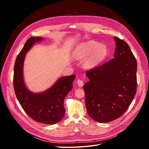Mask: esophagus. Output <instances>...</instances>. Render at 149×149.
Segmentation results:
<instances>
[{"mask_svg": "<svg viewBox=\"0 0 149 149\" xmlns=\"http://www.w3.org/2000/svg\"><path fill=\"white\" fill-rule=\"evenodd\" d=\"M77 84H78V86L79 87H82V86H83V85H84V82H83V81H82V80L78 79L77 80Z\"/></svg>", "mask_w": 149, "mask_h": 149, "instance_id": "obj_1", "label": "esophagus"}]
</instances>
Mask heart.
I'll use <instances>...</instances> for the list:
<instances>
[{"mask_svg": "<svg viewBox=\"0 0 149 149\" xmlns=\"http://www.w3.org/2000/svg\"><path fill=\"white\" fill-rule=\"evenodd\" d=\"M107 49L104 45L95 41H88L78 47L74 56L77 59H82L89 55L84 62L86 68H93L101 62L107 55Z\"/></svg>", "mask_w": 149, "mask_h": 149, "instance_id": "heart-1", "label": "heart"}]
</instances>
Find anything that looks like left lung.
<instances>
[{"label":"left lung","mask_w":149,"mask_h":149,"mask_svg":"<svg viewBox=\"0 0 149 149\" xmlns=\"http://www.w3.org/2000/svg\"><path fill=\"white\" fill-rule=\"evenodd\" d=\"M114 58L86 72L90 81L84 85L89 116L108 123L128 109L137 91V61L125 41L114 37Z\"/></svg>","instance_id":"1"}]
</instances>
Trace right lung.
<instances>
[{"label": "right lung", "mask_w": 149, "mask_h": 149, "mask_svg": "<svg viewBox=\"0 0 149 149\" xmlns=\"http://www.w3.org/2000/svg\"><path fill=\"white\" fill-rule=\"evenodd\" d=\"M42 40L40 37L29 38L18 54L14 65L13 87L21 107L32 119L42 124H54L65 115L63 101L72 89L75 75L60 78L52 87L42 93H33L26 88L23 77L26 53L35 42Z\"/></svg>", "instance_id": "obj_1"}]
</instances>
